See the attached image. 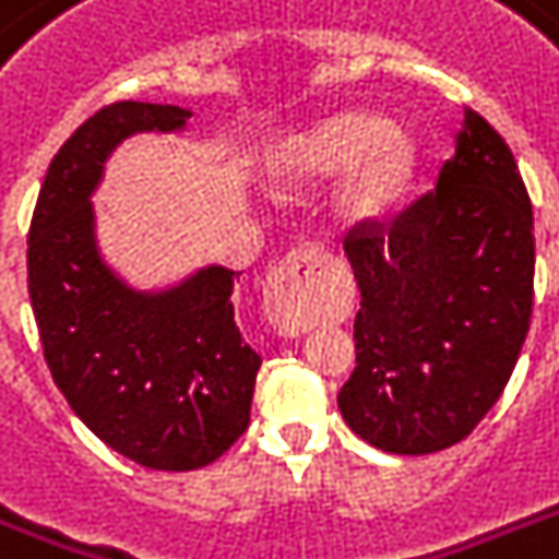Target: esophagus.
<instances>
[{"instance_id": "34e87169", "label": "esophagus", "mask_w": 559, "mask_h": 559, "mask_svg": "<svg viewBox=\"0 0 559 559\" xmlns=\"http://www.w3.org/2000/svg\"><path fill=\"white\" fill-rule=\"evenodd\" d=\"M324 263L322 246H298L270 272L263 310L281 333L307 331L316 319V270Z\"/></svg>"}]
</instances>
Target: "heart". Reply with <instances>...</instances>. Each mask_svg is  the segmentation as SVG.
<instances>
[{
    "instance_id": "b5f03b06",
    "label": "heart",
    "mask_w": 559,
    "mask_h": 559,
    "mask_svg": "<svg viewBox=\"0 0 559 559\" xmlns=\"http://www.w3.org/2000/svg\"><path fill=\"white\" fill-rule=\"evenodd\" d=\"M415 165V147L400 127L366 112L324 118L289 142L281 174L313 182L348 168L336 188V211L348 223L382 217L397 202Z\"/></svg>"
}]
</instances>
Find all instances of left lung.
I'll use <instances>...</instances> for the list:
<instances>
[{"label": "left lung", "mask_w": 559, "mask_h": 559, "mask_svg": "<svg viewBox=\"0 0 559 559\" xmlns=\"http://www.w3.org/2000/svg\"><path fill=\"white\" fill-rule=\"evenodd\" d=\"M359 287L345 424L377 450L464 441L502 397L534 307V211L504 139L464 109L432 191L345 235Z\"/></svg>", "instance_id": "left-lung-1"}]
</instances>
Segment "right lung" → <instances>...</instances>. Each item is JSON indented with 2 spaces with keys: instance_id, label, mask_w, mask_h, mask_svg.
<instances>
[{
  "instance_id": "right-lung-1",
  "label": "right lung",
  "mask_w": 559,
  "mask_h": 559,
  "mask_svg": "<svg viewBox=\"0 0 559 559\" xmlns=\"http://www.w3.org/2000/svg\"><path fill=\"white\" fill-rule=\"evenodd\" d=\"M188 118L142 100L98 109L48 165L28 228V296L57 389L107 447L165 473L217 461L249 426L261 357L235 322L240 272L127 287L100 258L90 197L127 135L174 133Z\"/></svg>"
}]
</instances>
